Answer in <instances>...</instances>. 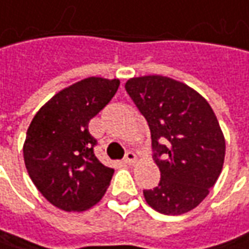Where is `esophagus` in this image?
<instances>
[{"label": "esophagus", "mask_w": 249, "mask_h": 249, "mask_svg": "<svg viewBox=\"0 0 249 249\" xmlns=\"http://www.w3.org/2000/svg\"><path fill=\"white\" fill-rule=\"evenodd\" d=\"M124 162L125 164H128V165H133V164L136 162V156L133 154L132 151H128V153L125 154Z\"/></svg>", "instance_id": "obj_1"}]
</instances>
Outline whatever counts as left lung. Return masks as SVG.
Returning <instances> with one entry per match:
<instances>
[{"label": "left lung", "mask_w": 249, "mask_h": 249, "mask_svg": "<svg viewBox=\"0 0 249 249\" xmlns=\"http://www.w3.org/2000/svg\"><path fill=\"white\" fill-rule=\"evenodd\" d=\"M125 89L147 120L161 180L143 190L164 215H182L208 196L222 172L226 142L218 118L201 95L164 75L133 77Z\"/></svg>", "instance_id": "8db88e82"}]
</instances>
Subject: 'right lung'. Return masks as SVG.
<instances>
[{
	"instance_id": "obj_1",
	"label": "right lung",
	"mask_w": 249,
	"mask_h": 249,
	"mask_svg": "<svg viewBox=\"0 0 249 249\" xmlns=\"http://www.w3.org/2000/svg\"><path fill=\"white\" fill-rule=\"evenodd\" d=\"M118 87V78H84L59 90L30 123L23 144L26 169L39 193L59 210H89L107 190L114 169L93 154L96 141L88 124Z\"/></svg>"
}]
</instances>
